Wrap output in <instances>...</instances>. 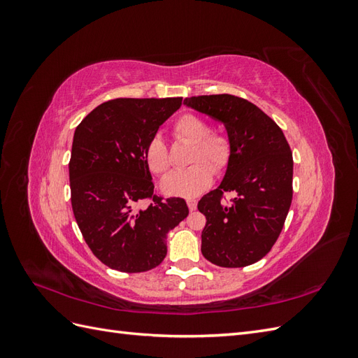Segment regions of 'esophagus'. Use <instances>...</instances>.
I'll return each mask as SVG.
<instances>
[{"label":"esophagus","mask_w":358,"mask_h":358,"mask_svg":"<svg viewBox=\"0 0 358 358\" xmlns=\"http://www.w3.org/2000/svg\"><path fill=\"white\" fill-rule=\"evenodd\" d=\"M187 204H188V208H189V210H196L197 209V200L196 199H187Z\"/></svg>","instance_id":"1"}]
</instances>
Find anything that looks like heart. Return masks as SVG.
<instances>
[{"label":"heart","mask_w":358,"mask_h":358,"mask_svg":"<svg viewBox=\"0 0 358 358\" xmlns=\"http://www.w3.org/2000/svg\"><path fill=\"white\" fill-rule=\"evenodd\" d=\"M176 140L191 145L188 162L191 166L171 173L162 180V191L170 196L196 197L208 188L213 180V170L225 171L233 155L231 137L218 129H210L204 117L194 113L180 115L171 125ZM145 161L148 169L157 176H166L171 161L162 138L154 136L145 146Z\"/></svg>","instance_id":"obj_1"}]
</instances>
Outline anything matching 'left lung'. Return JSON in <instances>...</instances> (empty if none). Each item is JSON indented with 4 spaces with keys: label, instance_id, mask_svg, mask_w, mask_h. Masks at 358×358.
<instances>
[{
    "label": "left lung",
    "instance_id": "8db88e82",
    "mask_svg": "<svg viewBox=\"0 0 358 358\" xmlns=\"http://www.w3.org/2000/svg\"><path fill=\"white\" fill-rule=\"evenodd\" d=\"M224 122L233 155L221 185L199 201L206 216L201 254L220 267H245L262 259L284 229L292 200V154L282 129L255 104L230 94L185 101ZM225 192H236L227 202Z\"/></svg>",
    "mask_w": 358,
    "mask_h": 358
}]
</instances>
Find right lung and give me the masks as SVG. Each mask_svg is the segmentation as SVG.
<instances>
[{"mask_svg":"<svg viewBox=\"0 0 358 358\" xmlns=\"http://www.w3.org/2000/svg\"><path fill=\"white\" fill-rule=\"evenodd\" d=\"M182 104L176 99H115L78 125L69 162L71 208L92 254L107 267L140 273L159 266L166 237L188 216L187 201L154 191L145 146ZM142 199L151 203L143 208Z\"/></svg>","mask_w":358,"mask_h":358,"instance_id":"obj_1","label":"right lung"}]
</instances>
